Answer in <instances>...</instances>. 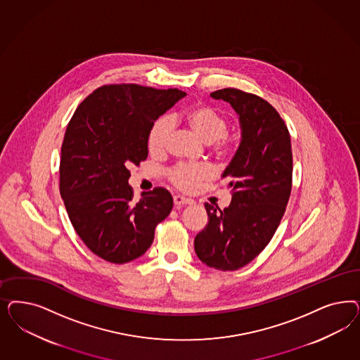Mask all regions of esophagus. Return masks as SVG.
Returning a JSON list of instances; mask_svg holds the SVG:
<instances>
[{"label":"esophagus","instance_id":"obj_1","mask_svg":"<svg viewBox=\"0 0 360 360\" xmlns=\"http://www.w3.org/2000/svg\"><path fill=\"white\" fill-rule=\"evenodd\" d=\"M174 202L176 207L181 208V207H184V205H189V204H192L193 201H192L191 198H184V196H180V195H174Z\"/></svg>","mask_w":360,"mask_h":360}]
</instances>
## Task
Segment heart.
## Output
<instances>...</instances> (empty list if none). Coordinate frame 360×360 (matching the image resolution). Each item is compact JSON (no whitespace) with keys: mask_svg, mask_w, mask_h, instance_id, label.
Here are the masks:
<instances>
[{"mask_svg":"<svg viewBox=\"0 0 360 360\" xmlns=\"http://www.w3.org/2000/svg\"><path fill=\"white\" fill-rule=\"evenodd\" d=\"M174 123H181L192 129L204 143H208L210 150L219 156H226L232 150V139L226 134L228 119L217 108L209 105H196L183 112L172 115ZM172 123L168 117L162 116L152 123L147 135V147L153 155H160L167 150L171 138ZM210 168L204 164H180L169 171V180L174 186L183 191H192L208 180Z\"/></svg>","mask_w":360,"mask_h":360,"instance_id":"1","label":"heart"}]
</instances>
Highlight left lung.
Returning <instances> with one entry per match:
<instances>
[{"label": "left lung", "instance_id": "obj_1", "mask_svg": "<svg viewBox=\"0 0 360 360\" xmlns=\"http://www.w3.org/2000/svg\"><path fill=\"white\" fill-rule=\"evenodd\" d=\"M240 116L241 141L222 174L232 201L221 210L205 202L207 226L195 238L201 262L222 271L248 265L278 228L290 198L292 153L289 129L277 110L255 94L222 89L210 94Z\"/></svg>", "mask_w": 360, "mask_h": 360}]
</instances>
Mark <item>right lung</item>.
Listing matches in <instances>:
<instances>
[{"label":"right lung","instance_id":"obj_1","mask_svg":"<svg viewBox=\"0 0 360 360\" xmlns=\"http://www.w3.org/2000/svg\"><path fill=\"white\" fill-rule=\"evenodd\" d=\"M177 89L105 84L90 94L66 128L59 191L70 221L94 255L126 264L151 246L155 228L172 210L162 186L134 201L129 167L148 156L152 123L184 98Z\"/></svg>","mask_w":360,"mask_h":360}]
</instances>
